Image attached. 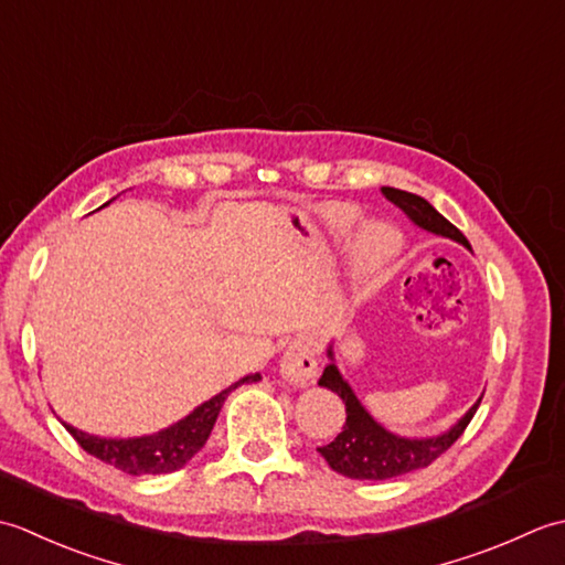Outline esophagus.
<instances>
[{
  "mask_svg": "<svg viewBox=\"0 0 565 565\" xmlns=\"http://www.w3.org/2000/svg\"><path fill=\"white\" fill-rule=\"evenodd\" d=\"M318 371V359L313 344L308 340H298L289 344V350L281 356V376L291 383H310L316 379Z\"/></svg>",
  "mask_w": 565,
  "mask_h": 565,
  "instance_id": "obj_1",
  "label": "esophagus"
}]
</instances>
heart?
Wrapping results in <instances>:
<instances>
[{"instance_id": "b5f03b06", "label": "heart", "mask_w": 565, "mask_h": 565, "mask_svg": "<svg viewBox=\"0 0 565 565\" xmlns=\"http://www.w3.org/2000/svg\"><path fill=\"white\" fill-rule=\"evenodd\" d=\"M334 221H338L342 227H352L354 215L350 211H338L334 213ZM401 235L391 231L386 225H374L369 227V233L362 243V257L366 262V267L379 269L383 264H388L391 259L398 257L401 252Z\"/></svg>"}]
</instances>
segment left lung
<instances>
[{"label":"left lung","mask_w":565,"mask_h":565,"mask_svg":"<svg viewBox=\"0 0 565 565\" xmlns=\"http://www.w3.org/2000/svg\"><path fill=\"white\" fill-rule=\"evenodd\" d=\"M381 194L391 203H395V206H398L417 227H423L427 233L449 237L454 243L471 249L459 227L451 225L423 196L393 186H381ZM328 356L334 359L332 344L328 347ZM318 386L338 393L347 407V423L342 431L330 444H326V447H318V451L322 459L328 461L332 471H338L347 478H354V481H386V478L411 473L417 471V468L429 466L431 461H437L439 456L463 435V429L471 423V417L476 415L483 398L481 395V398L468 407V413L459 423L449 427L447 431H441V435L425 439H407L393 435V431L379 425L376 419L366 413V407L359 403L352 386L342 379L334 362H330L326 371H322Z\"/></svg>","instance_id":"1"}]
</instances>
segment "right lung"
<instances>
[{"instance_id": "1", "label": "right lung", "mask_w": 565, "mask_h": 565, "mask_svg": "<svg viewBox=\"0 0 565 565\" xmlns=\"http://www.w3.org/2000/svg\"><path fill=\"white\" fill-rule=\"evenodd\" d=\"M259 374H249L239 379L233 386H227L218 395H213L211 401L201 403L196 411H191L184 419L170 425L167 429L154 431V435L146 437H130V439H106L87 435L72 425H65L72 437L77 439L79 447L97 456L99 461L116 466L118 471L130 476H158V473H172L177 468H182L191 456L199 454L203 444H206L211 429L218 419L221 407L227 395H231L243 383L259 381Z\"/></svg>"}]
</instances>
